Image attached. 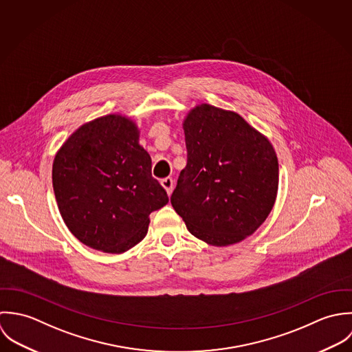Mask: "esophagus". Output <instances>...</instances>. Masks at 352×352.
Listing matches in <instances>:
<instances>
[{"label": "esophagus", "instance_id": "34e87169", "mask_svg": "<svg viewBox=\"0 0 352 352\" xmlns=\"http://www.w3.org/2000/svg\"><path fill=\"white\" fill-rule=\"evenodd\" d=\"M162 186L166 189V192H167V195L170 196L171 193H173V189H174V181H173V178H164V179H162Z\"/></svg>", "mask_w": 352, "mask_h": 352}]
</instances>
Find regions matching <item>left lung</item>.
I'll list each match as a JSON object with an SVG mask.
<instances>
[{
	"label": "left lung",
	"mask_w": 352,
	"mask_h": 352,
	"mask_svg": "<svg viewBox=\"0 0 352 352\" xmlns=\"http://www.w3.org/2000/svg\"><path fill=\"white\" fill-rule=\"evenodd\" d=\"M188 163L171 206L196 238L228 246L252 235L272 211L276 152L238 113L201 103L184 120Z\"/></svg>",
	"instance_id": "obj_1"
}]
</instances>
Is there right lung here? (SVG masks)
I'll use <instances>...</instances> for the list:
<instances>
[{
  "label": "right lung",
  "instance_id": "right-lung-1",
  "mask_svg": "<svg viewBox=\"0 0 352 352\" xmlns=\"http://www.w3.org/2000/svg\"><path fill=\"white\" fill-rule=\"evenodd\" d=\"M139 138L128 116L107 114L81 125L56 153L58 210L88 248L113 254L132 249L146 235L149 213L168 203Z\"/></svg>",
  "mask_w": 352,
  "mask_h": 352
}]
</instances>
